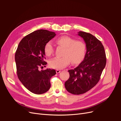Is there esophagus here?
<instances>
[{
	"label": "esophagus",
	"mask_w": 121,
	"mask_h": 121,
	"mask_svg": "<svg viewBox=\"0 0 121 121\" xmlns=\"http://www.w3.org/2000/svg\"><path fill=\"white\" fill-rule=\"evenodd\" d=\"M60 72H61V70H60V69H56V72L57 73H59Z\"/></svg>",
	"instance_id": "esophagus-1"
}]
</instances>
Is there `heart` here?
I'll return each mask as SVG.
<instances>
[{"label": "heart", "instance_id": "obj_1", "mask_svg": "<svg viewBox=\"0 0 121 121\" xmlns=\"http://www.w3.org/2000/svg\"><path fill=\"white\" fill-rule=\"evenodd\" d=\"M56 43L65 48L63 57H54L49 61L50 67L54 69H62L68 65L71 61L74 64L80 63L84 58L86 53L85 44L81 41L75 40L66 35L62 36L56 40ZM44 52L47 56L53 52V48L50 42L47 43L44 47Z\"/></svg>", "mask_w": 121, "mask_h": 121}]
</instances>
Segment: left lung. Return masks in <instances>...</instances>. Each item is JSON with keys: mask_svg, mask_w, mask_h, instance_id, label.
Listing matches in <instances>:
<instances>
[{"mask_svg": "<svg viewBox=\"0 0 121 121\" xmlns=\"http://www.w3.org/2000/svg\"><path fill=\"white\" fill-rule=\"evenodd\" d=\"M86 47L84 58L75 68L68 71L69 78L65 82L67 91L74 95L86 93L99 82L106 65V55L102 43L92 34L79 31Z\"/></svg>", "mask_w": 121, "mask_h": 121, "instance_id": "8db88e82", "label": "left lung"}]
</instances>
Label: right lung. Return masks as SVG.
<instances>
[{"mask_svg": "<svg viewBox=\"0 0 121 121\" xmlns=\"http://www.w3.org/2000/svg\"><path fill=\"white\" fill-rule=\"evenodd\" d=\"M55 36L54 32L38 30L24 37L18 44L15 54L17 77L24 86L34 94L47 92L51 86V78L56 74L55 69H39V67L47 64L44 61V46Z\"/></svg>", "mask_w": 121, "mask_h": 121, "instance_id": "add662e5", "label": "right lung"}]
</instances>
